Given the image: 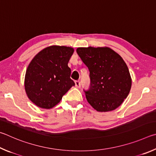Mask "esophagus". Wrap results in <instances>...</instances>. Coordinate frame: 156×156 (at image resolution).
<instances>
[{"label":"esophagus","mask_w":156,"mask_h":156,"mask_svg":"<svg viewBox=\"0 0 156 156\" xmlns=\"http://www.w3.org/2000/svg\"><path fill=\"white\" fill-rule=\"evenodd\" d=\"M75 86H76V88H80V86H81V83H80V81H75Z\"/></svg>","instance_id":"esophagus-1"}]
</instances>
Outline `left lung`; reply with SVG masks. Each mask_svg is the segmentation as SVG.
Returning <instances> with one entry per match:
<instances>
[{
    "label": "left lung",
    "instance_id": "left-lung-1",
    "mask_svg": "<svg viewBox=\"0 0 156 156\" xmlns=\"http://www.w3.org/2000/svg\"><path fill=\"white\" fill-rule=\"evenodd\" d=\"M76 53L88 68L90 87L88 102L98 112H110L121 105L132 87V78L123 59L109 47H80Z\"/></svg>",
    "mask_w": 156,
    "mask_h": 156
}]
</instances>
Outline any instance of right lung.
Listing matches in <instances>:
<instances>
[{
    "label": "right lung",
    "instance_id": "1",
    "mask_svg": "<svg viewBox=\"0 0 156 156\" xmlns=\"http://www.w3.org/2000/svg\"><path fill=\"white\" fill-rule=\"evenodd\" d=\"M74 48L53 45L40 51L29 63L24 77L27 97L37 107L51 109L75 86L68 66Z\"/></svg>",
    "mask_w": 156,
    "mask_h": 156
}]
</instances>
